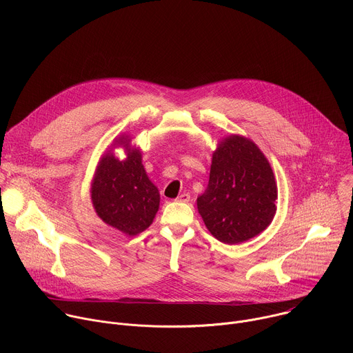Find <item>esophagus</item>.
<instances>
[{
    "mask_svg": "<svg viewBox=\"0 0 353 353\" xmlns=\"http://www.w3.org/2000/svg\"><path fill=\"white\" fill-rule=\"evenodd\" d=\"M176 201H179V203H188V201H190V194L183 192V194H180V195L176 198Z\"/></svg>",
    "mask_w": 353,
    "mask_h": 353,
    "instance_id": "esophagus-1",
    "label": "esophagus"
}]
</instances>
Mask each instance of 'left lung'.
<instances>
[{
    "label": "left lung",
    "mask_w": 353,
    "mask_h": 353,
    "mask_svg": "<svg viewBox=\"0 0 353 353\" xmlns=\"http://www.w3.org/2000/svg\"><path fill=\"white\" fill-rule=\"evenodd\" d=\"M278 188L270 162L245 137L230 135L212 155L208 187L196 208L211 234L237 244L265 230L276 212Z\"/></svg>",
    "instance_id": "left-lung-1"
}]
</instances>
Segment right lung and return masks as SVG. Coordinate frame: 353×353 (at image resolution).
I'll list each match as a JSON object with an SVG mask.
<instances>
[{
  "instance_id": "right-lung-1",
  "label": "right lung",
  "mask_w": 353,
  "mask_h": 353,
  "mask_svg": "<svg viewBox=\"0 0 353 353\" xmlns=\"http://www.w3.org/2000/svg\"><path fill=\"white\" fill-rule=\"evenodd\" d=\"M130 142L123 135L114 143L125 149V159H119L108 150L99 161L90 196L100 219L124 234L135 236L154 222L161 195L143 169L141 150L131 148Z\"/></svg>"
}]
</instances>
